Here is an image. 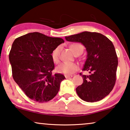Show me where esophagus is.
Masks as SVG:
<instances>
[{"label": "esophagus", "instance_id": "obj_1", "mask_svg": "<svg viewBox=\"0 0 130 130\" xmlns=\"http://www.w3.org/2000/svg\"><path fill=\"white\" fill-rule=\"evenodd\" d=\"M65 77L66 78H69V77H72L73 76V75H65Z\"/></svg>", "mask_w": 130, "mask_h": 130}]
</instances>
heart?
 <instances>
[{"mask_svg": "<svg viewBox=\"0 0 130 130\" xmlns=\"http://www.w3.org/2000/svg\"><path fill=\"white\" fill-rule=\"evenodd\" d=\"M70 48L75 54H76L77 52L81 51L83 52L84 47L81 44H74L70 46ZM60 50V46H58L54 49L52 53L51 56L53 61L55 63H58L59 62V52ZM79 69V66L77 64L73 62H63L59 65L57 68V72L59 73H64V74H72L74 73Z\"/></svg>", "mask_w": 130, "mask_h": 130, "instance_id": "obj_1", "label": "heart"}]
</instances>
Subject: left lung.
I'll list each match as a JSON object with an SVG mask.
<instances>
[{
  "label": "left lung",
  "instance_id": "8db88e82",
  "mask_svg": "<svg viewBox=\"0 0 130 130\" xmlns=\"http://www.w3.org/2000/svg\"><path fill=\"white\" fill-rule=\"evenodd\" d=\"M65 39L80 42L87 52L82 71H89L90 75L80 73L84 82L76 89L77 95L88 102L102 100L113 90L116 80L118 58L112 42L104 35L89 31L65 37Z\"/></svg>",
  "mask_w": 130,
  "mask_h": 130
}]
</instances>
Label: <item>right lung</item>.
<instances>
[{
	"label": "right lung",
	"instance_id": "add662e5",
	"mask_svg": "<svg viewBox=\"0 0 130 130\" xmlns=\"http://www.w3.org/2000/svg\"><path fill=\"white\" fill-rule=\"evenodd\" d=\"M63 42L62 38L38 32L19 37L13 42L9 53L13 77L25 94L35 102L53 99L65 79L61 73H52L55 68L52 53Z\"/></svg>",
	"mask_w": 130,
	"mask_h": 130
}]
</instances>
